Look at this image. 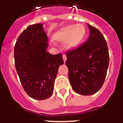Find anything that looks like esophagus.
<instances>
[{"mask_svg":"<svg viewBox=\"0 0 123 123\" xmlns=\"http://www.w3.org/2000/svg\"><path fill=\"white\" fill-rule=\"evenodd\" d=\"M62 57H63V62H65L66 60H67V57H66V55H65V54H63V55H62Z\"/></svg>","mask_w":123,"mask_h":123,"instance_id":"obj_1","label":"esophagus"}]
</instances>
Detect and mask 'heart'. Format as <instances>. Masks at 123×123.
I'll list each match as a JSON object with an SVG mask.
<instances>
[{
  "label": "heart",
  "mask_w": 123,
  "mask_h": 123,
  "mask_svg": "<svg viewBox=\"0 0 123 123\" xmlns=\"http://www.w3.org/2000/svg\"><path fill=\"white\" fill-rule=\"evenodd\" d=\"M86 28L83 24L68 25L57 30L53 39L60 43H65V48L72 50L78 47L86 35Z\"/></svg>",
  "instance_id": "obj_1"
}]
</instances>
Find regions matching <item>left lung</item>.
<instances>
[{
    "mask_svg": "<svg viewBox=\"0 0 123 123\" xmlns=\"http://www.w3.org/2000/svg\"><path fill=\"white\" fill-rule=\"evenodd\" d=\"M88 40L78 48L66 52L68 78L76 93L90 95L101 89L109 65L106 39L99 30L88 24Z\"/></svg>",
    "mask_w": 123,
    "mask_h": 123,
    "instance_id": "obj_1",
    "label": "left lung"
}]
</instances>
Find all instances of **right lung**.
<instances>
[{
    "label": "right lung",
    "mask_w": 123,
    "mask_h": 123,
    "mask_svg": "<svg viewBox=\"0 0 123 123\" xmlns=\"http://www.w3.org/2000/svg\"><path fill=\"white\" fill-rule=\"evenodd\" d=\"M42 24L29 25L18 37L14 47L15 66L24 89L30 98L43 100L53 93L62 53L47 51L48 38Z\"/></svg>",
    "instance_id": "1"
}]
</instances>
